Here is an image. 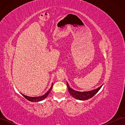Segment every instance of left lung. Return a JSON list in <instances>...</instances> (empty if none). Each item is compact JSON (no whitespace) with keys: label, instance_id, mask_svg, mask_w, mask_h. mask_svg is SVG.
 I'll return each mask as SVG.
<instances>
[{"label":"left lung","instance_id":"1","mask_svg":"<svg viewBox=\"0 0 125 125\" xmlns=\"http://www.w3.org/2000/svg\"><path fill=\"white\" fill-rule=\"evenodd\" d=\"M67 85L68 87V89L69 92L70 94V95L73 97L75 99H76L79 100H81V101H84L88 100L90 98L92 97L94 95L98 92V91L101 89L102 88V84L101 86H100L99 88L94 89L93 90L89 91H84V92H80V91H75L73 89H71L70 86L69 85L68 82H67Z\"/></svg>","mask_w":125,"mask_h":125}]
</instances>
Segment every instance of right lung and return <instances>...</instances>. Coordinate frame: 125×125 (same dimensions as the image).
Returning a JSON list of instances; mask_svg holds the SVG:
<instances>
[{
    "label": "right lung",
    "mask_w": 125,
    "mask_h": 125,
    "mask_svg": "<svg viewBox=\"0 0 125 125\" xmlns=\"http://www.w3.org/2000/svg\"><path fill=\"white\" fill-rule=\"evenodd\" d=\"M52 85H53V83H52V85L51 87V88L50 89V90H49L48 91L44 94V95H43L42 96H38V97H30V96H26V95H24V94H22V95H23L26 100H28L30 101L33 102H38L44 100L45 99V98H46L48 96V95L49 94V93H50L52 89Z\"/></svg>",
    "instance_id": "obj_1"
}]
</instances>
